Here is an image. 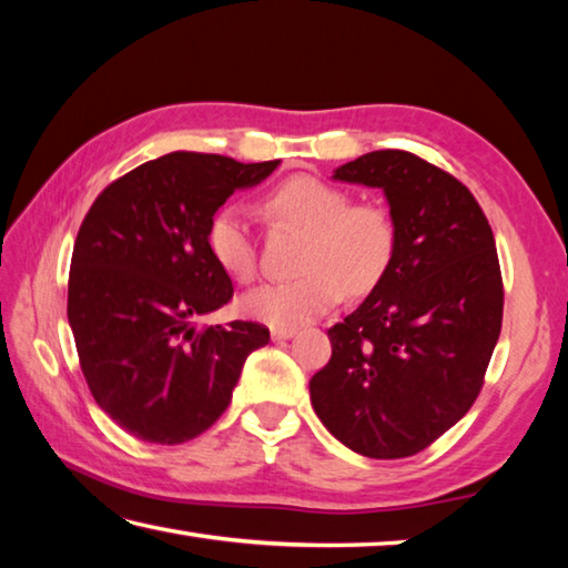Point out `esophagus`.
Wrapping results in <instances>:
<instances>
[{"mask_svg":"<svg viewBox=\"0 0 568 568\" xmlns=\"http://www.w3.org/2000/svg\"><path fill=\"white\" fill-rule=\"evenodd\" d=\"M271 335H273V341H287L295 335V328H273Z\"/></svg>","mask_w":568,"mask_h":568,"instance_id":"obj_1","label":"esophagus"}]
</instances>
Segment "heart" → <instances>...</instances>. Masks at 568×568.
Wrapping results in <instances>:
<instances>
[{
  "label": "heart",
  "instance_id": "heart-1",
  "mask_svg": "<svg viewBox=\"0 0 568 568\" xmlns=\"http://www.w3.org/2000/svg\"><path fill=\"white\" fill-rule=\"evenodd\" d=\"M265 213L277 223L305 230L293 281L257 285L243 297L250 318L273 328H297L338 305L345 291L368 295L388 275L398 250L396 220L378 203H353L351 192L331 182L295 175L265 195ZM205 247L227 277L247 283L257 250L247 213L217 207L207 220Z\"/></svg>",
  "mask_w": 568,
  "mask_h": 568
}]
</instances>
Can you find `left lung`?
<instances>
[{"mask_svg": "<svg viewBox=\"0 0 568 568\" xmlns=\"http://www.w3.org/2000/svg\"><path fill=\"white\" fill-rule=\"evenodd\" d=\"M333 178L386 192L398 250L376 291L328 331L333 355L311 400L355 454L406 458L484 388L504 321L496 240L464 182L413 152H368Z\"/></svg>", "mask_w": 568, "mask_h": 568, "instance_id": "obj_1", "label": "left lung"}]
</instances>
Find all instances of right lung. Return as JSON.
<instances>
[{
  "label": "right lung",
  "mask_w": 568,
  "mask_h": 568,
  "mask_svg": "<svg viewBox=\"0 0 568 568\" xmlns=\"http://www.w3.org/2000/svg\"><path fill=\"white\" fill-rule=\"evenodd\" d=\"M277 165L170 152L114 180L84 215L67 318L94 400L128 434L165 446L200 436L271 341L253 321H197L233 297L205 247L210 215Z\"/></svg>",
  "instance_id": "1"
}]
</instances>
